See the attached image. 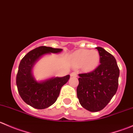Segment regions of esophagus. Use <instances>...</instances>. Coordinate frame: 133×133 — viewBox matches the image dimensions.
I'll return each instance as SVG.
<instances>
[{
  "mask_svg": "<svg viewBox=\"0 0 133 133\" xmlns=\"http://www.w3.org/2000/svg\"><path fill=\"white\" fill-rule=\"evenodd\" d=\"M71 76H72V77H77V74L75 72H73V73H71Z\"/></svg>",
  "mask_w": 133,
  "mask_h": 133,
  "instance_id": "1",
  "label": "esophagus"
}]
</instances>
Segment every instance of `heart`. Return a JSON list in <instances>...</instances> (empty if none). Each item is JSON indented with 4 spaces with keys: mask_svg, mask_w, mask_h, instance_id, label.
<instances>
[{
    "mask_svg": "<svg viewBox=\"0 0 133 133\" xmlns=\"http://www.w3.org/2000/svg\"><path fill=\"white\" fill-rule=\"evenodd\" d=\"M100 54L97 50L89 51L81 49L76 52L73 57V63L75 66L82 67L83 69H92L98 64Z\"/></svg>",
    "mask_w": 133,
    "mask_h": 133,
    "instance_id": "heart-1",
    "label": "heart"
}]
</instances>
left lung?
Returning <instances> with one entry per match:
<instances>
[{
  "instance_id": "1",
  "label": "left lung",
  "mask_w": 133,
  "mask_h": 133,
  "mask_svg": "<svg viewBox=\"0 0 133 133\" xmlns=\"http://www.w3.org/2000/svg\"><path fill=\"white\" fill-rule=\"evenodd\" d=\"M100 64L94 70L79 74L76 89L80 105L91 112L101 111L109 104L118 87L120 70L115 57L100 47Z\"/></svg>"
}]
</instances>
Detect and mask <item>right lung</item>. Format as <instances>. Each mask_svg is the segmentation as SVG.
Here are the masks:
<instances>
[{"instance_id":"right-lung-1","label":"right lung","mask_w":133,"mask_h":133,"mask_svg":"<svg viewBox=\"0 0 133 133\" xmlns=\"http://www.w3.org/2000/svg\"><path fill=\"white\" fill-rule=\"evenodd\" d=\"M62 51V49L40 46L27 53L21 60L16 84L21 97L30 106L43 109L53 105L58 98L61 88L69 79L70 76L66 75L38 82L31 74L32 68L40 57L47 53H57Z\"/></svg>"}]
</instances>
